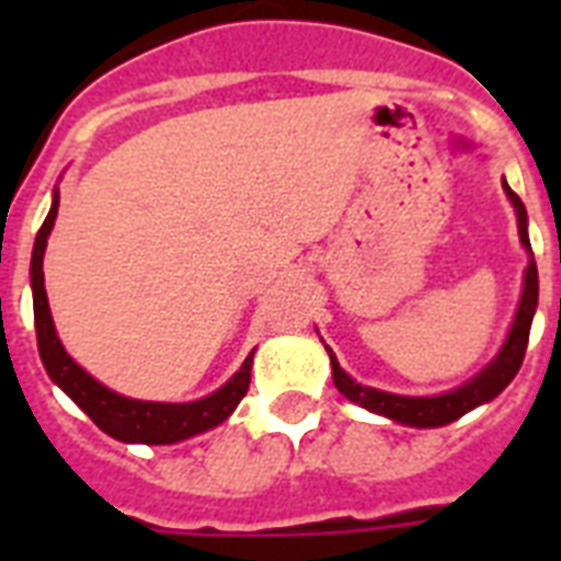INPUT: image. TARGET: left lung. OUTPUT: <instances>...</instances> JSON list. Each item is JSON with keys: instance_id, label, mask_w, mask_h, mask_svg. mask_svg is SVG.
<instances>
[{"instance_id": "left-lung-1", "label": "left lung", "mask_w": 561, "mask_h": 561, "mask_svg": "<svg viewBox=\"0 0 561 561\" xmlns=\"http://www.w3.org/2000/svg\"><path fill=\"white\" fill-rule=\"evenodd\" d=\"M506 194L513 201L515 211H518V236H522V244L530 250V236H527V209H524L522 197L506 186ZM536 306H539V271H536V259H533L530 250V264H527V273H524V294L522 306H518V314H515V323L510 329V337H506L504 350L497 352V358L489 364L478 378H471L469 383H462L460 390L445 392V396H431V399H410V396H392V392L373 390V387H360L343 373L334 352L329 350V358H332V378L334 387L346 396L350 401L360 404V408L373 410V413H381V416H390L401 425L413 427H436L448 425L454 419H460L462 413H469L471 408H478L483 401L495 399L497 392L504 390L506 383L513 381L515 373L522 369L524 352H527V343H530V325L533 314H536Z\"/></svg>"}]
</instances>
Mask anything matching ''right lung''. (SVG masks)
Listing matches in <instances>:
<instances>
[{"mask_svg":"<svg viewBox=\"0 0 561 561\" xmlns=\"http://www.w3.org/2000/svg\"><path fill=\"white\" fill-rule=\"evenodd\" d=\"M57 203L60 194H55L51 209L37 232L34 241V255H31V290H34V329H37V346L43 367L51 375V381L104 431L116 436L122 443H145V445H165L180 443L186 436L209 431L220 425L224 419L238 408V401L247 396L250 387V369H253V355L244 360V367L238 369L218 392H211L206 399L192 401V404H160V401H134L107 390L92 375L83 373L75 364L66 350L60 346L48 311L46 288H43V253H46V238L55 227Z\"/></svg>","mask_w":561,"mask_h":561,"instance_id":"right-lung-1","label":"right lung"}]
</instances>
